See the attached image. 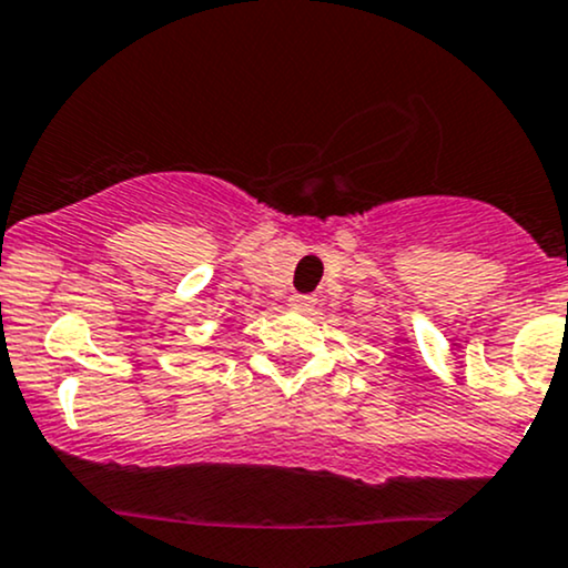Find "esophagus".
Wrapping results in <instances>:
<instances>
[{
    "label": "esophagus",
    "instance_id": "obj_1",
    "mask_svg": "<svg viewBox=\"0 0 568 568\" xmlns=\"http://www.w3.org/2000/svg\"><path fill=\"white\" fill-rule=\"evenodd\" d=\"M315 304H317V298L310 296V294H294V296H291V307L298 310V313H310Z\"/></svg>",
    "mask_w": 568,
    "mask_h": 568
}]
</instances>
